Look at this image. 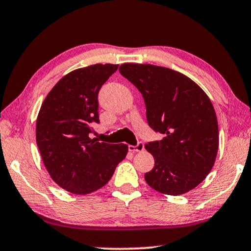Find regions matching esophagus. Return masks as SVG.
I'll return each instance as SVG.
<instances>
[{"instance_id":"1","label":"esophagus","mask_w":251,"mask_h":251,"mask_svg":"<svg viewBox=\"0 0 251 251\" xmlns=\"http://www.w3.org/2000/svg\"><path fill=\"white\" fill-rule=\"evenodd\" d=\"M128 150L129 152L132 153H137V152H143L144 151V144H143L142 142H138L136 145H129L128 146Z\"/></svg>"}]
</instances>
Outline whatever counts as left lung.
I'll return each instance as SVG.
<instances>
[{"instance_id":"8db88e82","label":"left lung","mask_w":251,"mask_h":251,"mask_svg":"<svg viewBox=\"0 0 251 251\" xmlns=\"http://www.w3.org/2000/svg\"><path fill=\"white\" fill-rule=\"evenodd\" d=\"M119 73L141 91L150 127L164 135L145 144L155 164L151 188L180 196L210 173L219 147L217 115L206 94L189 77L165 67L124 63Z\"/></svg>"}]
</instances>
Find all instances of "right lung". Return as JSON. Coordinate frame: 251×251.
Returning <instances> with one entry per match:
<instances>
[{
  "instance_id": "obj_1",
  "label": "right lung",
  "mask_w": 251,
  "mask_h": 251,
  "mask_svg": "<svg viewBox=\"0 0 251 251\" xmlns=\"http://www.w3.org/2000/svg\"><path fill=\"white\" fill-rule=\"evenodd\" d=\"M118 65L75 69L55 83L38 114L35 138L43 164L52 180L74 194H88L108 183L126 144L91 138L99 123L98 93Z\"/></svg>"
}]
</instances>
